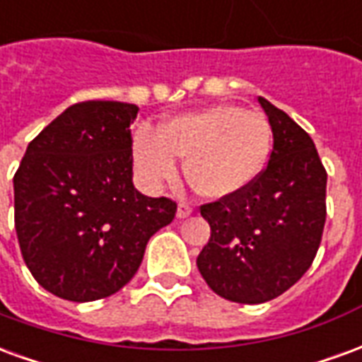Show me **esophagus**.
I'll return each instance as SVG.
<instances>
[{"label":"esophagus","instance_id":"esophagus-1","mask_svg":"<svg viewBox=\"0 0 362 362\" xmlns=\"http://www.w3.org/2000/svg\"><path fill=\"white\" fill-rule=\"evenodd\" d=\"M189 215H192V207H189L188 204H184V202H182V204H178L176 217H178V219H186V217H189Z\"/></svg>","mask_w":362,"mask_h":362}]
</instances>
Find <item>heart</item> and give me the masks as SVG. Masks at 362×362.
Returning a JSON list of instances; mask_svg holds the SVG:
<instances>
[{"instance_id": "obj_1", "label": "heart", "mask_w": 362, "mask_h": 362, "mask_svg": "<svg viewBox=\"0 0 362 362\" xmlns=\"http://www.w3.org/2000/svg\"><path fill=\"white\" fill-rule=\"evenodd\" d=\"M273 134L259 112L236 104H213L166 119L158 132L139 129L134 163L149 186L176 176V157L186 158L184 174L197 196L227 199L264 173Z\"/></svg>"}]
</instances>
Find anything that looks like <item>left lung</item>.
<instances>
[{"instance_id":"left-lung-1","label":"left lung","mask_w":362,"mask_h":362,"mask_svg":"<svg viewBox=\"0 0 362 362\" xmlns=\"http://www.w3.org/2000/svg\"><path fill=\"white\" fill-rule=\"evenodd\" d=\"M273 149L264 173L243 192L202 205L211 227L197 256L205 283L240 304L267 303L312 266L326 223V168L310 135L264 96Z\"/></svg>"}]
</instances>
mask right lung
<instances>
[{"label":"right lung","mask_w":362,"mask_h":362,"mask_svg":"<svg viewBox=\"0 0 362 362\" xmlns=\"http://www.w3.org/2000/svg\"><path fill=\"white\" fill-rule=\"evenodd\" d=\"M137 112L116 100L74 104L28 143L15 173L21 254L59 298L114 295L139 269L151 236L174 219V202L134 186Z\"/></svg>","instance_id":"right-lung-1"}]
</instances>
